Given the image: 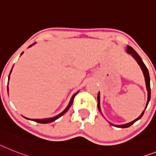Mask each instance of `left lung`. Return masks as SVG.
<instances>
[{"mask_svg":"<svg viewBox=\"0 0 156 156\" xmlns=\"http://www.w3.org/2000/svg\"><path fill=\"white\" fill-rule=\"evenodd\" d=\"M126 52L128 54H130L131 55L133 56V58H134L136 61L137 62V63L139 64V66H140L141 70L143 71V74H144V79H145V83H146V88H147V104H146V106H145V109L147 108V105H148L149 101H150V98H151V87H150V76H149V72L147 70V68L145 66V64L143 62L142 58H140V56L138 54L136 53V51L133 49L132 47L130 46H127V48H126ZM98 110L100 111L101 112V105H100V92L98 93ZM145 109L142 112V113L140 114V116H139L138 118H136V120H133V121H131L129 123H127V124H125V125H113L112 123H110L111 125H113V126H116V127H118V128H121V129H125V128H128V127H130L131 125H133L136 121H137L138 120L141 118L144 113V111ZM102 114V113H101Z\"/></svg>","mask_w":156,"mask_h":156,"instance_id":"1","label":"left lung"}]
</instances>
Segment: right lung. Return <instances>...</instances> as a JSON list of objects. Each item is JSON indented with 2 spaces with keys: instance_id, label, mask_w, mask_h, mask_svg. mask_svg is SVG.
Here are the masks:
<instances>
[{
  "instance_id": "obj_1",
  "label": "right lung",
  "mask_w": 156,
  "mask_h": 156,
  "mask_svg": "<svg viewBox=\"0 0 156 156\" xmlns=\"http://www.w3.org/2000/svg\"><path fill=\"white\" fill-rule=\"evenodd\" d=\"M36 44V43H34V44H32L31 45L29 46V48L30 47H31V46H33L34 44ZM23 52H22L21 55H23ZM13 67V66H12ZM12 70L11 71H10V73H9V78H10V74H11V72H12ZM7 90H8V94H9V82H8V86H7ZM78 92L79 91H77V92L75 93V94H73V96L71 97V98H70V102H69V104H68V105L66 106V108L64 109L63 111H62L61 113H59L58 115H57V116H53V117H50V118H44V119H29V118H27V117H25L27 120H33V121H36V122L37 123H40V124H48V123H51L53 122V121H55V120H57V119H58L59 117H61V116H62V115H64L65 113H66V112H67V110L70 108V107L71 106V105L73 104V101H74V97L76 96V94H78Z\"/></svg>"
}]
</instances>
